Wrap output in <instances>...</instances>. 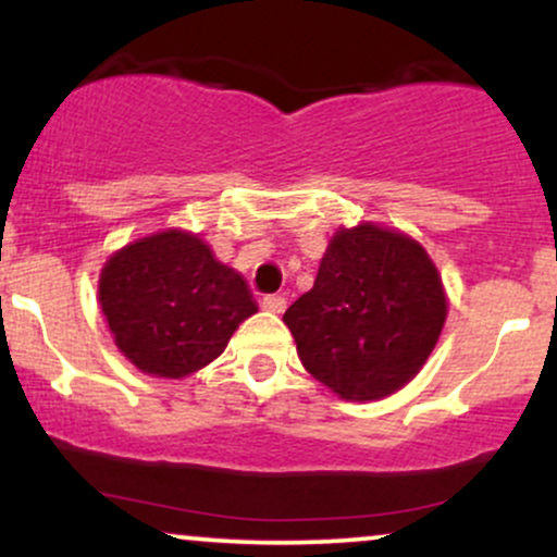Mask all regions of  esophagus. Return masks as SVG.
<instances>
[{
  "mask_svg": "<svg viewBox=\"0 0 557 557\" xmlns=\"http://www.w3.org/2000/svg\"><path fill=\"white\" fill-rule=\"evenodd\" d=\"M261 309L272 311V314H283L285 298L283 296H264V298H261Z\"/></svg>",
  "mask_w": 557,
  "mask_h": 557,
  "instance_id": "esophagus-1",
  "label": "esophagus"
}]
</instances>
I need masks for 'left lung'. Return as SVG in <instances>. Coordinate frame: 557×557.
<instances>
[{"label": "left lung", "instance_id": "obj_1", "mask_svg": "<svg viewBox=\"0 0 557 557\" xmlns=\"http://www.w3.org/2000/svg\"><path fill=\"white\" fill-rule=\"evenodd\" d=\"M447 319L437 267L395 227H337L314 287L283 322L314 380L345 400H380L421 372Z\"/></svg>", "mask_w": 557, "mask_h": 557}]
</instances>
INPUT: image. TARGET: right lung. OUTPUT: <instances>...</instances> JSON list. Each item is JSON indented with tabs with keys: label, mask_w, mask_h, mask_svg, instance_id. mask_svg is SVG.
Listing matches in <instances>:
<instances>
[{
	"label": "right lung",
	"mask_w": 557,
	"mask_h": 557,
	"mask_svg": "<svg viewBox=\"0 0 557 557\" xmlns=\"http://www.w3.org/2000/svg\"><path fill=\"white\" fill-rule=\"evenodd\" d=\"M99 304L120 354L162 380L209 367L238 324L257 314L246 280L181 227L114 251L101 267Z\"/></svg>",
	"instance_id": "right-lung-1"
}]
</instances>
